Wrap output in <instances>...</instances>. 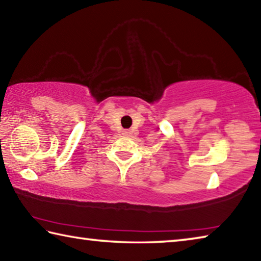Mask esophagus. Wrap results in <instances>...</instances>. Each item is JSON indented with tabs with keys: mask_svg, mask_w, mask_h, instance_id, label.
Returning a JSON list of instances; mask_svg holds the SVG:
<instances>
[{
	"mask_svg": "<svg viewBox=\"0 0 261 261\" xmlns=\"http://www.w3.org/2000/svg\"><path fill=\"white\" fill-rule=\"evenodd\" d=\"M124 135H125V136H131V131H130V130H125V131H124Z\"/></svg>",
	"mask_w": 261,
	"mask_h": 261,
	"instance_id": "esophagus-1",
	"label": "esophagus"
}]
</instances>
